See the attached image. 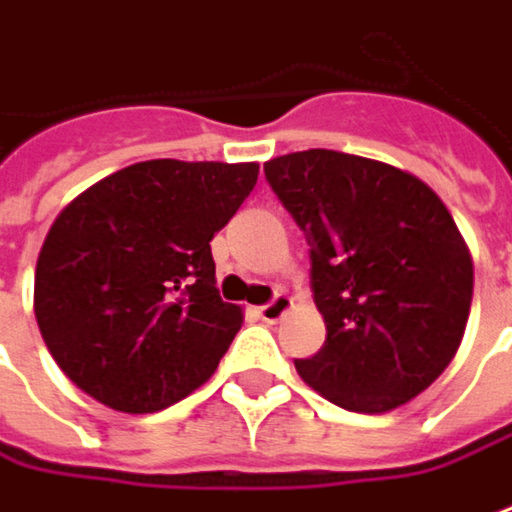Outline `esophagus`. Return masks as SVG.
<instances>
[{"instance_id": "esophagus-1", "label": "esophagus", "mask_w": 512, "mask_h": 512, "mask_svg": "<svg viewBox=\"0 0 512 512\" xmlns=\"http://www.w3.org/2000/svg\"><path fill=\"white\" fill-rule=\"evenodd\" d=\"M293 307V298L290 296H276L273 301H267L264 307H259V318H262L264 324H276L284 318V312Z\"/></svg>"}]
</instances>
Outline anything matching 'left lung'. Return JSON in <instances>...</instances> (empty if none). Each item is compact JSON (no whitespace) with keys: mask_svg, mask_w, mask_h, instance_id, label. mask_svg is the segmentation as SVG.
Here are the masks:
<instances>
[{"mask_svg":"<svg viewBox=\"0 0 512 512\" xmlns=\"http://www.w3.org/2000/svg\"><path fill=\"white\" fill-rule=\"evenodd\" d=\"M264 177L307 236L327 324L298 375L360 414L414 400L454 360L471 312L473 262L454 216L420 177L358 154H284Z\"/></svg>","mask_w":512,"mask_h":512,"instance_id":"obj_1","label":"left lung"}]
</instances>
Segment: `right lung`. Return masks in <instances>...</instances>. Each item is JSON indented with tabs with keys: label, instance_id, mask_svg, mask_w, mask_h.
Instances as JSON below:
<instances>
[{
	"label": "right lung",
	"instance_id": "obj_1",
	"mask_svg": "<svg viewBox=\"0 0 512 512\" xmlns=\"http://www.w3.org/2000/svg\"><path fill=\"white\" fill-rule=\"evenodd\" d=\"M256 177V163L146 160L89 185L56 216L33 310L81 392L152 414L214 375L242 310L219 298L211 239Z\"/></svg>",
	"mask_w": 512,
	"mask_h": 512
}]
</instances>
